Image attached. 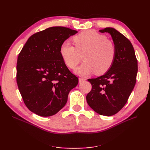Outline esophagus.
<instances>
[{
  "label": "esophagus",
  "mask_w": 150,
  "mask_h": 150,
  "mask_svg": "<svg viewBox=\"0 0 150 150\" xmlns=\"http://www.w3.org/2000/svg\"><path fill=\"white\" fill-rule=\"evenodd\" d=\"M86 80L85 78H79V83H81L82 82H83V81H84Z\"/></svg>",
  "instance_id": "34e87169"
}]
</instances>
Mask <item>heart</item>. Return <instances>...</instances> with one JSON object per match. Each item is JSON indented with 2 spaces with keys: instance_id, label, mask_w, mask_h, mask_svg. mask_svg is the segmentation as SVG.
<instances>
[{
  "instance_id": "b5f03b06",
  "label": "heart",
  "mask_w": 150,
  "mask_h": 150,
  "mask_svg": "<svg viewBox=\"0 0 150 150\" xmlns=\"http://www.w3.org/2000/svg\"><path fill=\"white\" fill-rule=\"evenodd\" d=\"M75 46L69 40H65L60 47V54L67 67L74 69L82 61L84 62L75 72L87 76L96 71L105 73L112 66L116 57L114 43L104 35L93 30H85L73 38Z\"/></svg>"
}]
</instances>
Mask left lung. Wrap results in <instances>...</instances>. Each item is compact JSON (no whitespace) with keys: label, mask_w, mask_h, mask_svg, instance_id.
<instances>
[{"label":"left lung","mask_w":150,"mask_h":150,"mask_svg":"<svg viewBox=\"0 0 150 150\" xmlns=\"http://www.w3.org/2000/svg\"><path fill=\"white\" fill-rule=\"evenodd\" d=\"M111 35L116 53L114 62L107 72L89 79L92 89L86 96L89 106L98 114L112 116L127 103L137 81L138 61L132 44L114 28L100 30Z\"/></svg>","instance_id":"left-lung-1"}]
</instances>
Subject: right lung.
I'll return each instance as SVG.
<instances>
[{
  "instance_id": "add662e5",
  "label": "right lung",
  "mask_w": 150,
  "mask_h": 150,
  "mask_svg": "<svg viewBox=\"0 0 150 150\" xmlns=\"http://www.w3.org/2000/svg\"><path fill=\"white\" fill-rule=\"evenodd\" d=\"M78 31L52 27L31 35L17 58L16 80L24 103L40 116L54 115L65 106L78 78L60 54L63 42Z\"/></svg>"
}]
</instances>
